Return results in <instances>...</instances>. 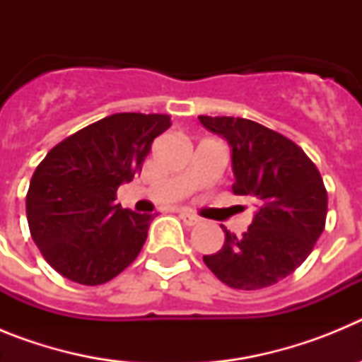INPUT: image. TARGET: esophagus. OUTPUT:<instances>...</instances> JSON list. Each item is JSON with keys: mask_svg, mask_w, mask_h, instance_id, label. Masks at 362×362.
I'll return each instance as SVG.
<instances>
[{"mask_svg": "<svg viewBox=\"0 0 362 362\" xmlns=\"http://www.w3.org/2000/svg\"><path fill=\"white\" fill-rule=\"evenodd\" d=\"M179 217H181V221H183L187 226H196V225H199V221H201L199 217L192 216V214H188V212H181L179 214Z\"/></svg>", "mask_w": 362, "mask_h": 362, "instance_id": "obj_1", "label": "esophagus"}]
</instances>
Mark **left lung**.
Masks as SVG:
<instances>
[{
	"instance_id": "obj_1",
	"label": "left lung",
	"mask_w": 362,
	"mask_h": 362,
	"mask_svg": "<svg viewBox=\"0 0 362 362\" xmlns=\"http://www.w3.org/2000/svg\"><path fill=\"white\" fill-rule=\"evenodd\" d=\"M232 152L235 196L257 204L243 235L225 230V245L203 255L204 264L230 288L259 290L279 283L305 263L325 230L328 196L317 166L299 146L243 117L199 116Z\"/></svg>"
}]
</instances>
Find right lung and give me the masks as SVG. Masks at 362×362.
Segmentation results:
<instances>
[{"mask_svg": "<svg viewBox=\"0 0 362 362\" xmlns=\"http://www.w3.org/2000/svg\"><path fill=\"white\" fill-rule=\"evenodd\" d=\"M170 124L166 114H114L63 139L37 165L27 194L28 228L63 277L103 284L141 252L153 216L121 209L116 192L141 172L152 141Z\"/></svg>", "mask_w": 362, "mask_h": 362, "instance_id": "add662e5", "label": "right lung"}]
</instances>
